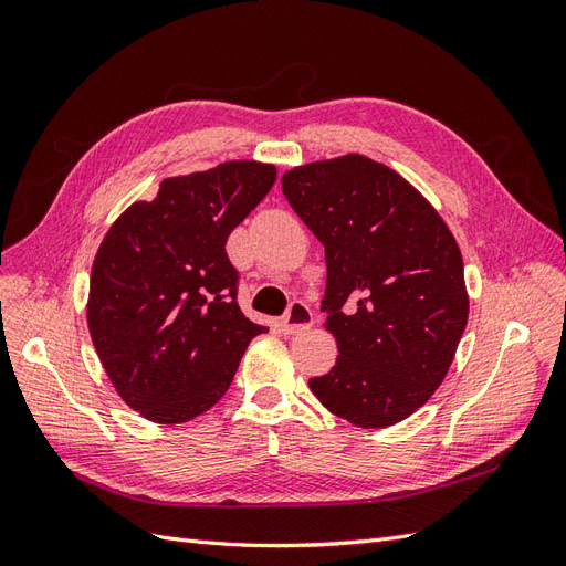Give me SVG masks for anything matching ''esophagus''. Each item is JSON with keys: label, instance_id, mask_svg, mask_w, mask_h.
<instances>
[{"label": "esophagus", "instance_id": "obj_1", "mask_svg": "<svg viewBox=\"0 0 566 566\" xmlns=\"http://www.w3.org/2000/svg\"><path fill=\"white\" fill-rule=\"evenodd\" d=\"M312 323H314V314L310 306L304 302H293L290 304L287 314L281 318V331L285 335H300L304 331H310Z\"/></svg>", "mask_w": 566, "mask_h": 566}]
</instances>
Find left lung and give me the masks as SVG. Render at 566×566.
I'll list each match as a JSON object with an SVG mask.
<instances>
[{"mask_svg": "<svg viewBox=\"0 0 566 566\" xmlns=\"http://www.w3.org/2000/svg\"><path fill=\"white\" fill-rule=\"evenodd\" d=\"M281 186L328 266L321 304L339 356L312 391L366 430L406 420L447 378L468 325L453 233L401 175L358 153L290 169Z\"/></svg>", "mask_w": 566, "mask_h": 566, "instance_id": "left-lung-1", "label": "left lung"}]
</instances>
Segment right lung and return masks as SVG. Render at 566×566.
Here are the masks:
<instances>
[{
    "mask_svg": "<svg viewBox=\"0 0 566 566\" xmlns=\"http://www.w3.org/2000/svg\"><path fill=\"white\" fill-rule=\"evenodd\" d=\"M276 167L221 163L169 177L108 229L92 266L87 323L127 406L153 422L198 418L224 397L250 339L229 233L262 202Z\"/></svg>",
    "mask_w": 566,
    "mask_h": 566,
    "instance_id": "right-lung-1",
    "label": "right lung"
}]
</instances>
